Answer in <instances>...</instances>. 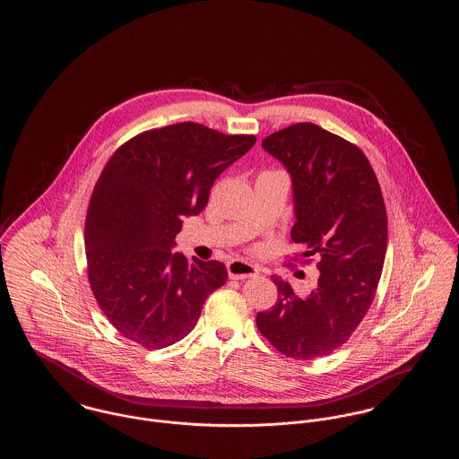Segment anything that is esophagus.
<instances>
[{
  "label": "esophagus",
  "mask_w": 459,
  "mask_h": 459,
  "mask_svg": "<svg viewBox=\"0 0 459 459\" xmlns=\"http://www.w3.org/2000/svg\"><path fill=\"white\" fill-rule=\"evenodd\" d=\"M227 270H229V277L230 279H249V277H256V275H260V270L255 266V264H251V263L247 262H240V260H236V262H230L227 264Z\"/></svg>",
  "instance_id": "1"
}]
</instances>
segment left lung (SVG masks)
<instances>
[{"instance_id":"left-lung-1","label":"left lung","mask_w":459,"mask_h":459,"mask_svg":"<svg viewBox=\"0 0 459 459\" xmlns=\"http://www.w3.org/2000/svg\"><path fill=\"white\" fill-rule=\"evenodd\" d=\"M262 146L290 174V239L305 246L303 258H320V277L306 298L272 277L279 298L256 325L279 352L309 361L339 350L365 318L385 260L387 212L368 158L350 141L301 122Z\"/></svg>"}]
</instances>
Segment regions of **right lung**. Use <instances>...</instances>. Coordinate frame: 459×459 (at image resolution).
Wrapping results in <instances>:
<instances>
[{
    "instance_id": "1",
    "label": "right lung",
    "mask_w": 459,
    "mask_h": 459,
    "mask_svg": "<svg viewBox=\"0 0 459 459\" xmlns=\"http://www.w3.org/2000/svg\"><path fill=\"white\" fill-rule=\"evenodd\" d=\"M256 143L195 122L143 132L111 154L89 201L84 242L91 290L124 337L146 350L184 339L206 298L227 282L223 263L172 253L182 217Z\"/></svg>"
}]
</instances>
